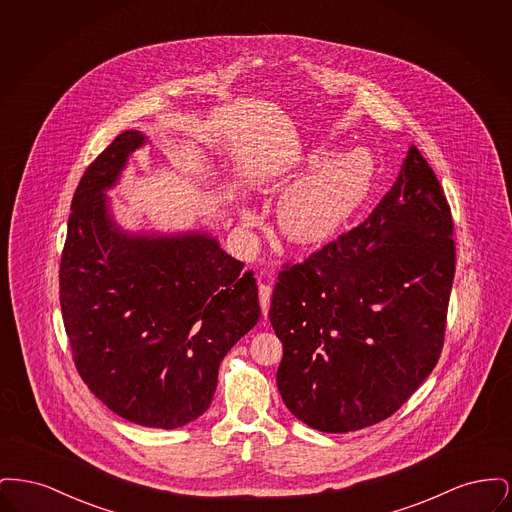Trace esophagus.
<instances>
[{
  "label": "esophagus",
  "instance_id": "obj_1",
  "mask_svg": "<svg viewBox=\"0 0 512 512\" xmlns=\"http://www.w3.org/2000/svg\"><path fill=\"white\" fill-rule=\"evenodd\" d=\"M270 295L272 290L267 284H259V303H261V311H263V318H268V307H270Z\"/></svg>",
  "mask_w": 512,
  "mask_h": 512
}]
</instances>
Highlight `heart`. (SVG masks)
I'll return each mask as SVG.
<instances>
[{
    "instance_id": "heart-1",
    "label": "heart",
    "mask_w": 512,
    "mask_h": 512,
    "mask_svg": "<svg viewBox=\"0 0 512 512\" xmlns=\"http://www.w3.org/2000/svg\"><path fill=\"white\" fill-rule=\"evenodd\" d=\"M292 176V186L278 203L280 230L293 244H324L365 205L376 178V159L366 147L336 151L318 144L299 159ZM242 219L253 226L259 215L244 209Z\"/></svg>"
}]
</instances>
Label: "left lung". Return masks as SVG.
Listing matches in <instances>:
<instances>
[{"label": "left lung", "mask_w": 512, "mask_h": 512, "mask_svg": "<svg viewBox=\"0 0 512 512\" xmlns=\"http://www.w3.org/2000/svg\"><path fill=\"white\" fill-rule=\"evenodd\" d=\"M453 220L416 147L374 211L280 272L276 384L307 426L343 434L395 413L438 363L455 276Z\"/></svg>", "instance_id": "1"}]
</instances>
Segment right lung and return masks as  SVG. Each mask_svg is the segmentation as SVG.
Listing matches in <instances>:
<instances>
[{
	"instance_id": "1",
	"label": "right lung",
	"mask_w": 512,
	"mask_h": 512,
	"mask_svg": "<svg viewBox=\"0 0 512 512\" xmlns=\"http://www.w3.org/2000/svg\"><path fill=\"white\" fill-rule=\"evenodd\" d=\"M149 142L119 134L74 192L59 293L74 365L122 418L172 430L205 413L220 361L259 322L257 284L209 228L126 230L111 192Z\"/></svg>"
}]
</instances>
